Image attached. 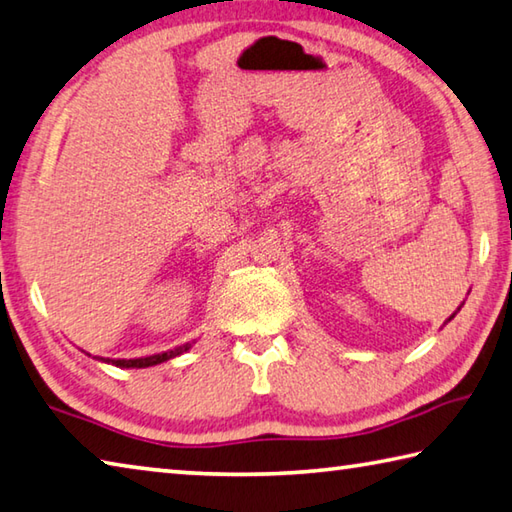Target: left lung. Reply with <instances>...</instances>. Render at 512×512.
I'll return each mask as SVG.
<instances>
[{"label": "left lung", "instance_id": "8db88e82", "mask_svg": "<svg viewBox=\"0 0 512 512\" xmlns=\"http://www.w3.org/2000/svg\"><path fill=\"white\" fill-rule=\"evenodd\" d=\"M459 309H461V306H459ZM452 318H454V313H452V315H450V318H448V320H452Z\"/></svg>", "mask_w": 512, "mask_h": 512}]
</instances>
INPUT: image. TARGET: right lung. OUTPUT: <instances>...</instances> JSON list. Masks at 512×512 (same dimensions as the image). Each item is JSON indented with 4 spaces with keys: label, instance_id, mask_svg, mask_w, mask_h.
I'll return each instance as SVG.
<instances>
[{
    "label": "right lung",
    "instance_id": "right-lung-1",
    "mask_svg": "<svg viewBox=\"0 0 512 512\" xmlns=\"http://www.w3.org/2000/svg\"><path fill=\"white\" fill-rule=\"evenodd\" d=\"M192 345L188 342V345L183 347H174L170 351H163V353H154V356H145V358H118V360H111V358H98L102 362H109V365H116V367H125V369H143V367H154V365H161V362L170 360V358H176L181 356V353L188 351Z\"/></svg>",
    "mask_w": 512,
    "mask_h": 512
}]
</instances>
